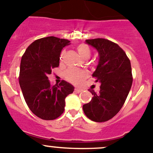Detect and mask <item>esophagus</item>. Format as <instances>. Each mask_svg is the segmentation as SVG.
<instances>
[{
  "label": "esophagus",
  "mask_w": 153,
  "mask_h": 153,
  "mask_svg": "<svg viewBox=\"0 0 153 153\" xmlns=\"http://www.w3.org/2000/svg\"><path fill=\"white\" fill-rule=\"evenodd\" d=\"M82 91V89H80V88H75V92L76 93H80V92Z\"/></svg>",
  "instance_id": "1"
}]
</instances>
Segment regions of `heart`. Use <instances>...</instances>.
<instances>
[{"mask_svg":"<svg viewBox=\"0 0 153 153\" xmlns=\"http://www.w3.org/2000/svg\"><path fill=\"white\" fill-rule=\"evenodd\" d=\"M77 50H78V53L80 55L83 57V58H89L91 54V51L89 47L85 44H81V45H78L77 47ZM65 51H62L61 54H60V59L64 54ZM87 73L86 71L82 70V69H73V68H70V69H67L66 72L64 73L65 78L69 82L75 84H78L87 77Z\"/></svg>","mask_w":153,"mask_h":153,"instance_id":"obj_1","label":"heart"}]
</instances>
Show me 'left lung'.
<instances>
[{"instance_id":"left-lung-1","label":"left lung","mask_w":153,"mask_h":153,"mask_svg":"<svg viewBox=\"0 0 153 153\" xmlns=\"http://www.w3.org/2000/svg\"><path fill=\"white\" fill-rule=\"evenodd\" d=\"M85 42L97 50L99 60L93 77L100 82L98 93L90 90L93 97L83 105L86 116L102 123L114 117L122 108L132 84L131 63L125 51L108 39H87Z\"/></svg>"}]
</instances>
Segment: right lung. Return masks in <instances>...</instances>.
<instances>
[{
    "mask_svg": "<svg viewBox=\"0 0 153 153\" xmlns=\"http://www.w3.org/2000/svg\"><path fill=\"white\" fill-rule=\"evenodd\" d=\"M70 41L55 36L37 39L25 51L21 60L19 84L28 108L45 120L57 119L64 111L65 99L74 91L66 81L51 86L48 75L58 67L63 48Z\"/></svg>",
    "mask_w": 153,
    "mask_h": 153,
    "instance_id": "right-lung-1",
    "label": "right lung"
}]
</instances>
